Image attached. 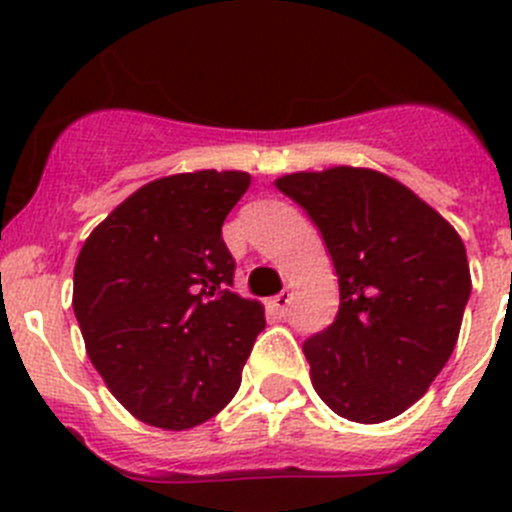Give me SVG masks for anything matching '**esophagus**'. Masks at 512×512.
Masks as SVG:
<instances>
[{"label": "esophagus", "mask_w": 512, "mask_h": 512, "mask_svg": "<svg viewBox=\"0 0 512 512\" xmlns=\"http://www.w3.org/2000/svg\"><path fill=\"white\" fill-rule=\"evenodd\" d=\"M289 302H292V292H289V289H282L277 297H272V307H275V312L280 314V317H285L287 314Z\"/></svg>", "instance_id": "1"}]
</instances>
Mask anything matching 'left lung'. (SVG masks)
I'll use <instances>...</instances> for the list:
<instances>
[{
  "label": "left lung",
  "mask_w": 512,
  "mask_h": 512,
  "mask_svg": "<svg viewBox=\"0 0 512 512\" xmlns=\"http://www.w3.org/2000/svg\"><path fill=\"white\" fill-rule=\"evenodd\" d=\"M275 185L319 227L339 277L337 317L302 347L314 391L356 423L404 414L456 347L471 297L463 240L379 170L339 165Z\"/></svg>",
  "instance_id": "1"
}]
</instances>
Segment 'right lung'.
<instances>
[{"instance_id": "obj_1", "label": "right lung", "mask_w": 512, "mask_h": 512, "mask_svg": "<svg viewBox=\"0 0 512 512\" xmlns=\"http://www.w3.org/2000/svg\"><path fill=\"white\" fill-rule=\"evenodd\" d=\"M250 188L240 170L138 188L84 242L74 314L111 394L148 426L183 431L237 394L265 309L232 292L223 223Z\"/></svg>"}]
</instances>
